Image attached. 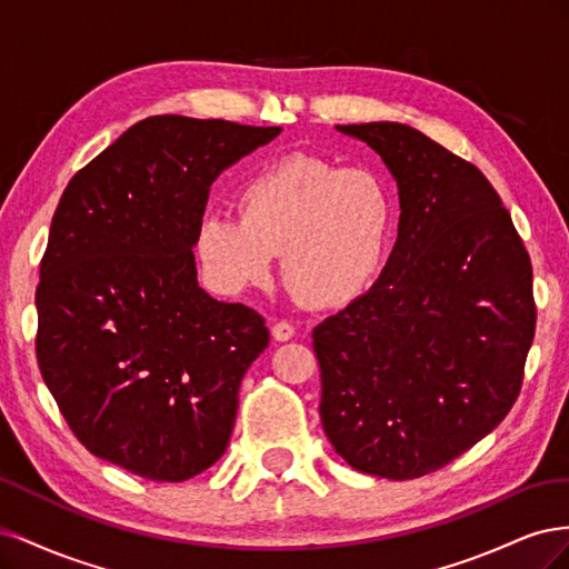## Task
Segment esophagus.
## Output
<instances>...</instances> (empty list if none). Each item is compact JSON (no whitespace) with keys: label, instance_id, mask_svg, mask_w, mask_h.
<instances>
[{"label":"esophagus","instance_id":"34e87169","mask_svg":"<svg viewBox=\"0 0 569 569\" xmlns=\"http://www.w3.org/2000/svg\"><path fill=\"white\" fill-rule=\"evenodd\" d=\"M270 332H272V337L278 339V341H287V339L295 337V325L287 322V320H278V322L272 325Z\"/></svg>","mask_w":569,"mask_h":569}]
</instances>
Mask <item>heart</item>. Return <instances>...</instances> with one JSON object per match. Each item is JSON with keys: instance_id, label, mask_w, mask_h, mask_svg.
I'll return each instance as SVG.
<instances>
[{"instance_id": "obj_1", "label": "heart", "mask_w": 569, "mask_h": 569, "mask_svg": "<svg viewBox=\"0 0 569 569\" xmlns=\"http://www.w3.org/2000/svg\"><path fill=\"white\" fill-rule=\"evenodd\" d=\"M234 213L206 216L194 251L211 282L237 295L280 274L299 301L337 308L380 274L393 234L389 182L366 166L291 153L239 182Z\"/></svg>"}]
</instances>
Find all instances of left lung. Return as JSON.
<instances>
[{
  "label": "left lung",
  "instance_id": "left-lung-1",
  "mask_svg": "<svg viewBox=\"0 0 569 569\" xmlns=\"http://www.w3.org/2000/svg\"><path fill=\"white\" fill-rule=\"evenodd\" d=\"M399 184L380 280L313 330L320 420L353 470L435 472L518 401L537 327L531 261L485 173L416 128L337 126Z\"/></svg>",
  "mask_w": 569,
  "mask_h": 569
}]
</instances>
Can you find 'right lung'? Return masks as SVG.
<instances>
[{
    "label": "right lung",
    "instance_id": "obj_1",
    "mask_svg": "<svg viewBox=\"0 0 569 569\" xmlns=\"http://www.w3.org/2000/svg\"><path fill=\"white\" fill-rule=\"evenodd\" d=\"M282 128L151 116L73 176L36 291L42 380L78 441L153 481L226 453L263 316L197 284L213 180Z\"/></svg>",
    "mask_w": 569,
    "mask_h": 569
}]
</instances>
